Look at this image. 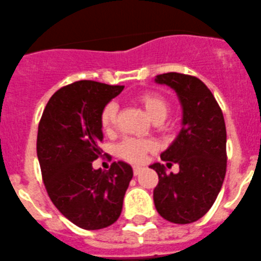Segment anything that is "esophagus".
<instances>
[{
	"label": "esophagus",
	"instance_id": "esophagus-1",
	"mask_svg": "<svg viewBox=\"0 0 261 261\" xmlns=\"http://www.w3.org/2000/svg\"><path fill=\"white\" fill-rule=\"evenodd\" d=\"M142 170H143V167H140V166H134V169H133V171H134V175H139L140 174V172H142Z\"/></svg>",
	"mask_w": 261,
	"mask_h": 261
}]
</instances>
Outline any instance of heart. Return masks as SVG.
Listing matches in <instances>:
<instances>
[{
  "label": "heart",
  "mask_w": 261,
  "mask_h": 261,
  "mask_svg": "<svg viewBox=\"0 0 261 261\" xmlns=\"http://www.w3.org/2000/svg\"><path fill=\"white\" fill-rule=\"evenodd\" d=\"M145 113L148 114L153 122L161 123L166 119L170 112V103L166 97L157 92L147 91L139 94L135 97ZM117 114L118 107L116 103H108L104 106L100 112V127L104 134L111 135L117 127ZM155 149L154 143L150 140H140V139H125L121 144L117 147V154L122 160L131 162V164H142L144 162L148 153Z\"/></svg>",
  "instance_id": "b5f03b06"
}]
</instances>
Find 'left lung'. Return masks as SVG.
Listing matches in <instances>:
<instances>
[{
  "instance_id": "1",
  "label": "left lung",
  "mask_w": 261,
  "mask_h": 261,
  "mask_svg": "<svg viewBox=\"0 0 261 261\" xmlns=\"http://www.w3.org/2000/svg\"><path fill=\"white\" fill-rule=\"evenodd\" d=\"M179 96L182 127L161 160L179 165L177 174H166L153 164L158 184L153 191L155 208L166 220L189 224L201 219L215 202L226 172V130L224 116L208 87L194 75L170 72L158 74Z\"/></svg>"
}]
</instances>
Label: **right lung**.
<instances>
[{"mask_svg": "<svg viewBox=\"0 0 261 261\" xmlns=\"http://www.w3.org/2000/svg\"><path fill=\"white\" fill-rule=\"evenodd\" d=\"M125 86L77 81L50 97L38 123L37 157L55 207L77 226L103 229L121 215L133 169L122 161L94 170L103 150L100 112Z\"/></svg>", "mask_w": 261, "mask_h": 261, "instance_id": "right-lung-1", "label": "right lung"}]
</instances>
